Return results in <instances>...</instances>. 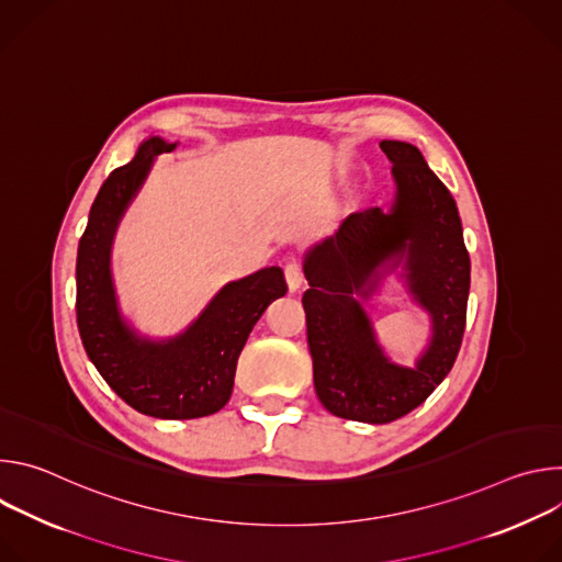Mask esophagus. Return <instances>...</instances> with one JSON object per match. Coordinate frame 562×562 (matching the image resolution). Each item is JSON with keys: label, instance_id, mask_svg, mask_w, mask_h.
Here are the masks:
<instances>
[{"label": "esophagus", "instance_id": "esophagus-1", "mask_svg": "<svg viewBox=\"0 0 562 562\" xmlns=\"http://www.w3.org/2000/svg\"><path fill=\"white\" fill-rule=\"evenodd\" d=\"M284 278H286V284H289V289H291V291H297V289L302 286V282H304L302 262H297V260H291V262H286V267H284Z\"/></svg>", "mask_w": 562, "mask_h": 562}]
</instances>
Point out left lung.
I'll list each match as a JSON object with an SVG mask.
<instances>
[{
    "instance_id": "left-lung-1",
    "label": "left lung",
    "mask_w": 562,
    "mask_h": 562,
    "mask_svg": "<svg viewBox=\"0 0 562 562\" xmlns=\"http://www.w3.org/2000/svg\"><path fill=\"white\" fill-rule=\"evenodd\" d=\"M397 195L391 213L369 206L306 260L302 295L315 393L334 416L384 425L407 416L451 371L467 325L471 262L449 189L407 142L382 139ZM408 254L411 285L432 313L435 338L416 370L391 366L374 345L353 290L368 294L374 269ZM368 289L364 290L363 286Z\"/></svg>"
}]
</instances>
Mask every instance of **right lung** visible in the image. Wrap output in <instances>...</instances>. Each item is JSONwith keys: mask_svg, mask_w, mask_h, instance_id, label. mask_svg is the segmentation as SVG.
<instances>
[{"mask_svg": "<svg viewBox=\"0 0 562 562\" xmlns=\"http://www.w3.org/2000/svg\"><path fill=\"white\" fill-rule=\"evenodd\" d=\"M153 137L102 184L77 247L75 315L85 351L109 386L135 412L189 420L220 412L231 397L237 358L265 308L286 293L282 269L226 284L180 338L139 340L117 313L109 271L117 220L146 178L153 157L173 150Z\"/></svg>", "mask_w": 562, "mask_h": 562, "instance_id": "add662e5", "label": "right lung"}]
</instances>
